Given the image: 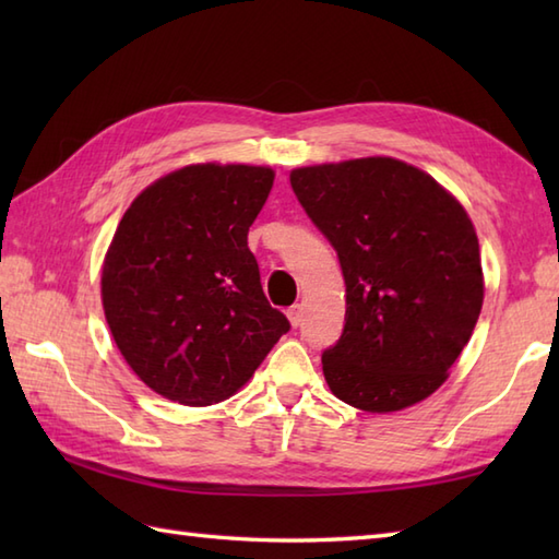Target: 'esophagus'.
<instances>
[{
    "label": "esophagus",
    "mask_w": 559,
    "mask_h": 559,
    "mask_svg": "<svg viewBox=\"0 0 559 559\" xmlns=\"http://www.w3.org/2000/svg\"><path fill=\"white\" fill-rule=\"evenodd\" d=\"M288 319H290V324L298 329L300 326V322H302V305H293V307H288Z\"/></svg>",
    "instance_id": "1"
}]
</instances>
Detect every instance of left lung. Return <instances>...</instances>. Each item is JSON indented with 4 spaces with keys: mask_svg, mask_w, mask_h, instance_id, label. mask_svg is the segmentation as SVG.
<instances>
[{
    "mask_svg": "<svg viewBox=\"0 0 559 559\" xmlns=\"http://www.w3.org/2000/svg\"><path fill=\"white\" fill-rule=\"evenodd\" d=\"M290 187L346 281V324L322 353L329 389L367 413L427 399L483 307L468 213L427 173L382 156L298 168Z\"/></svg>",
    "mask_w": 559,
    "mask_h": 559,
    "instance_id": "obj_1",
    "label": "left lung"
}]
</instances>
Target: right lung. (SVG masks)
<instances>
[{
    "label": "right lung",
    "instance_id": "1",
    "mask_svg": "<svg viewBox=\"0 0 559 559\" xmlns=\"http://www.w3.org/2000/svg\"><path fill=\"white\" fill-rule=\"evenodd\" d=\"M271 187L273 170L259 165H187L146 187L117 225L103 310L156 394L185 406L225 401L290 329L247 247Z\"/></svg>",
    "mask_w": 559,
    "mask_h": 559
}]
</instances>
